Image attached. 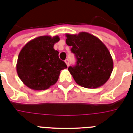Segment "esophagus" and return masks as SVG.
Instances as JSON below:
<instances>
[{"instance_id":"34e87169","label":"esophagus","mask_w":133,"mask_h":133,"mask_svg":"<svg viewBox=\"0 0 133 133\" xmlns=\"http://www.w3.org/2000/svg\"><path fill=\"white\" fill-rule=\"evenodd\" d=\"M65 63H66L67 66L68 67V65H69V60H68V59H66V60L65 61Z\"/></svg>"}]
</instances>
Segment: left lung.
I'll list each match as a JSON object with an SVG mask.
<instances>
[{"label":"left lung","instance_id":"left-lung-1","mask_svg":"<svg viewBox=\"0 0 133 133\" xmlns=\"http://www.w3.org/2000/svg\"><path fill=\"white\" fill-rule=\"evenodd\" d=\"M66 44L75 55L76 65L68 70L77 84L85 88L104 85L111 76L114 63L109 49L97 36L87 32L65 34Z\"/></svg>","mask_w":133,"mask_h":133}]
</instances>
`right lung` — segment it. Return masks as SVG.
I'll use <instances>...</instances> for the list:
<instances>
[{
    "instance_id": "add662e5",
    "label": "right lung",
    "mask_w": 133,
    "mask_h": 133,
    "mask_svg": "<svg viewBox=\"0 0 133 133\" xmlns=\"http://www.w3.org/2000/svg\"><path fill=\"white\" fill-rule=\"evenodd\" d=\"M60 40L58 36H42L32 39L20 51L17 72L26 87L34 90H45L56 84L60 72L66 68L65 62L54 49Z\"/></svg>"
}]
</instances>
